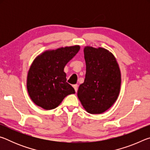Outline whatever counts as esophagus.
<instances>
[{
    "label": "esophagus",
    "instance_id": "34e87169",
    "mask_svg": "<svg viewBox=\"0 0 150 150\" xmlns=\"http://www.w3.org/2000/svg\"><path fill=\"white\" fill-rule=\"evenodd\" d=\"M73 88H75V92L77 93V90H78V85H77V84H75V85H73Z\"/></svg>",
    "mask_w": 150,
    "mask_h": 150
}]
</instances>
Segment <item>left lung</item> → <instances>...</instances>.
Returning <instances> with one entry per match:
<instances>
[{"label":"left lung","mask_w":150,"mask_h":150,"mask_svg":"<svg viewBox=\"0 0 150 150\" xmlns=\"http://www.w3.org/2000/svg\"><path fill=\"white\" fill-rule=\"evenodd\" d=\"M86 74L77 96L90 114H101L117 100L121 86V73L115 57L103 47L84 48Z\"/></svg>","instance_id":"obj_1"}]
</instances>
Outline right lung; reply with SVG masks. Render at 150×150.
<instances>
[{"instance_id":"1","label":"right lung","mask_w":150,"mask_h":150,"mask_svg":"<svg viewBox=\"0 0 150 150\" xmlns=\"http://www.w3.org/2000/svg\"><path fill=\"white\" fill-rule=\"evenodd\" d=\"M79 45L45 51L35 58L27 76V90L32 100L45 110L59 106L75 89L66 82L64 67L77 54Z\"/></svg>"}]
</instances>
